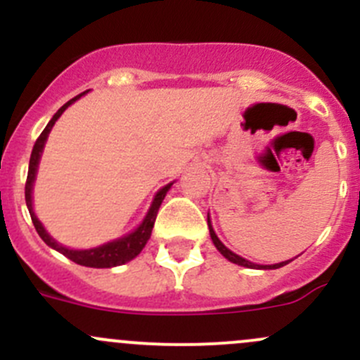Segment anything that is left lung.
I'll return each instance as SVG.
<instances>
[{
  "label": "left lung",
  "instance_id": "left-lung-1",
  "mask_svg": "<svg viewBox=\"0 0 360 360\" xmlns=\"http://www.w3.org/2000/svg\"><path fill=\"white\" fill-rule=\"evenodd\" d=\"M207 224H209V233H210V238H212L214 245H216V249L219 250V252L223 254V256L226 257L228 261H231V263L240 264V266H245V268H261V270H275V268H281V266H284V264L291 263V261H292V259H289V261H282V263H277V264H254V263H250V261L244 259V257L238 256V254L231 252V250L228 249L226 245H224L223 242L219 240V238H217L216 231L212 230V224H210V217H209V216H207Z\"/></svg>",
  "mask_w": 360,
  "mask_h": 360
}]
</instances>
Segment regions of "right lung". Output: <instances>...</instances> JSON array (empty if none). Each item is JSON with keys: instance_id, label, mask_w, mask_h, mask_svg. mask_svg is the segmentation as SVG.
I'll list each match as a JSON object with an SVG mask.
<instances>
[{"instance_id": "obj_1", "label": "right lung", "mask_w": 360, "mask_h": 360, "mask_svg": "<svg viewBox=\"0 0 360 360\" xmlns=\"http://www.w3.org/2000/svg\"><path fill=\"white\" fill-rule=\"evenodd\" d=\"M83 94H79V96L72 97L71 101H68V103L64 104V106L52 116V120L49 122V125L45 127V130H43V132L39 134L38 139H36L34 148H32V153H31V160H29L27 181H25V205H27L29 214H31V219H32V224H34L36 231H38V235L41 237V240L45 242L49 248L59 250L60 254H64V256L69 257L71 261H75L76 264H82V266H90V268L120 266V264H125L127 261L134 259V257H136L137 254L143 250L144 245H146V242L150 240L151 230H153L155 219H157L158 209H160V205H162L163 198H165L167 191H169L170 186H172V183L167 184V186H163L162 190L155 195V200H153V203H151L146 217H144L143 223H141L139 226L132 231V233L125 235V237H122V238H116V240L108 242V244L99 245V248H94V249L75 250V249H68V248H64V245L57 244V242L53 240L49 233H46V230L43 228V224L39 223L38 217H36L34 210H32V197H31L32 184H34L36 170H38V163H39V158H41L43 148H45L46 137H49L50 130H52L53 123L57 122V118H59V116L66 111V108L69 106V104H72L76 99H79Z\"/></svg>"}]
</instances>
